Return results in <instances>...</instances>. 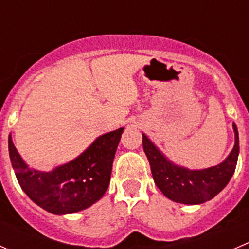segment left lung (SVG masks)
<instances>
[{
    "mask_svg": "<svg viewBox=\"0 0 249 249\" xmlns=\"http://www.w3.org/2000/svg\"><path fill=\"white\" fill-rule=\"evenodd\" d=\"M235 146L220 165L204 170H191L170 162L143 134V149L150 164L153 178L165 197L182 204H202L214 198L229 183L237 165L238 131L233 123Z\"/></svg>",
    "mask_w": 249,
    "mask_h": 249,
    "instance_id": "left-lung-1",
    "label": "left lung"
}]
</instances>
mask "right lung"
I'll return each instance as SVG.
<instances>
[{
    "instance_id": "1",
    "label": "right lung",
    "mask_w": 249,
    "mask_h": 249,
    "mask_svg": "<svg viewBox=\"0 0 249 249\" xmlns=\"http://www.w3.org/2000/svg\"><path fill=\"white\" fill-rule=\"evenodd\" d=\"M123 128L99 137L83 154L51 172L28 167L8 137L16 177L28 197L52 214H72L98 202L110 184L112 162Z\"/></svg>"
}]
</instances>
